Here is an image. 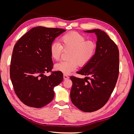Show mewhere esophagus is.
<instances>
[{
	"instance_id": "obj_1",
	"label": "esophagus",
	"mask_w": 134,
	"mask_h": 134,
	"mask_svg": "<svg viewBox=\"0 0 134 134\" xmlns=\"http://www.w3.org/2000/svg\"><path fill=\"white\" fill-rule=\"evenodd\" d=\"M69 78V76L66 74H64V79H67Z\"/></svg>"
}]
</instances>
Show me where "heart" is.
<instances>
[{
  "mask_svg": "<svg viewBox=\"0 0 134 134\" xmlns=\"http://www.w3.org/2000/svg\"><path fill=\"white\" fill-rule=\"evenodd\" d=\"M61 44L52 42L50 46V54L52 59L58 60L60 58L63 49L70 50L68 59L55 65L56 70L65 74H69L75 70L78 64L80 66L86 65L94 57L97 44L91 40L77 32H70L64 35L60 38Z\"/></svg>",
  "mask_w": 134,
  "mask_h": 134,
  "instance_id": "1",
  "label": "heart"
}]
</instances>
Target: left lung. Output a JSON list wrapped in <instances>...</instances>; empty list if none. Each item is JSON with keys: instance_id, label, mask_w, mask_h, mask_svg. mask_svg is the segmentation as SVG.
I'll return each mask as SVG.
<instances>
[{"instance_id": "1", "label": "left lung", "mask_w": 134, "mask_h": 134, "mask_svg": "<svg viewBox=\"0 0 134 134\" xmlns=\"http://www.w3.org/2000/svg\"><path fill=\"white\" fill-rule=\"evenodd\" d=\"M84 32L96 35V51L90 62L76 72L86 75L85 78L70 76V98L80 110L92 112L104 106L114 90L119 74V51L104 31Z\"/></svg>"}]
</instances>
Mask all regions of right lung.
I'll list each match as a JSON object with an SVG mask.
<instances>
[{"label": "right lung", "mask_w": 134, "mask_h": 134, "mask_svg": "<svg viewBox=\"0 0 134 134\" xmlns=\"http://www.w3.org/2000/svg\"><path fill=\"white\" fill-rule=\"evenodd\" d=\"M62 28L38 26L32 28L15 44L11 58L10 77L16 95L28 106L41 108L53 99L54 88L63 80L60 71H51L50 46ZM52 72L46 76L44 72Z\"/></svg>", "instance_id": "1"}]
</instances>
